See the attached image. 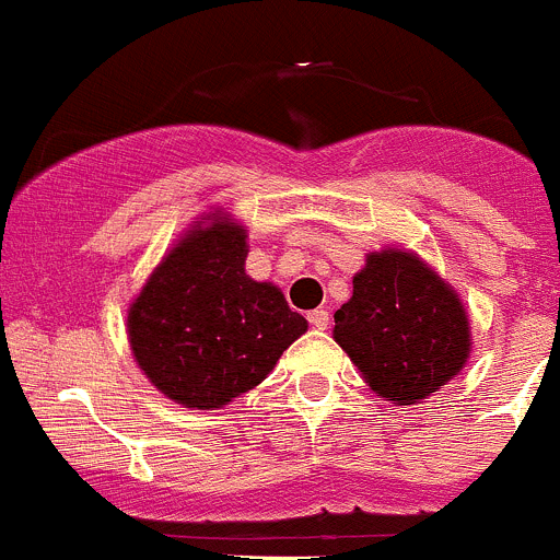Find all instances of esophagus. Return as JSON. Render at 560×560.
<instances>
[{"label": "esophagus", "instance_id": "obj_1", "mask_svg": "<svg viewBox=\"0 0 560 560\" xmlns=\"http://www.w3.org/2000/svg\"><path fill=\"white\" fill-rule=\"evenodd\" d=\"M307 320L313 329H326V326H329V313H326L324 307H318L307 315Z\"/></svg>", "mask_w": 560, "mask_h": 560}]
</instances>
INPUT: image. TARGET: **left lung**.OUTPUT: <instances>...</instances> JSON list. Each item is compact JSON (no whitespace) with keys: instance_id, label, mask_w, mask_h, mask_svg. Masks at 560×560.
Instances as JSON below:
<instances>
[{"instance_id":"8db88e82","label":"left lung","mask_w":560,"mask_h":560,"mask_svg":"<svg viewBox=\"0 0 560 560\" xmlns=\"http://www.w3.org/2000/svg\"><path fill=\"white\" fill-rule=\"evenodd\" d=\"M335 342L364 384L395 406H417L463 373L470 320L460 293L406 247L368 253L335 313Z\"/></svg>"}]
</instances>
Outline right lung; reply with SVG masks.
I'll return each mask as SVG.
<instances>
[{
    "label": "right lung",
    "instance_id": "obj_1",
    "mask_svg": "<svg viewBox=\"0 0 560 560\" xmlns=\"http://www.w3.org/2000/svg\"><path fill=\"white\" fill-rule=\"evenodd\" d=\"M247 253V229L234 214H201L127 307L141 373L192 411H214L256 389L307 331L275 282L245 272Z\"/></svg>",
    "mask_w": 560,
    "mask_h": 560
}]
</instances>
